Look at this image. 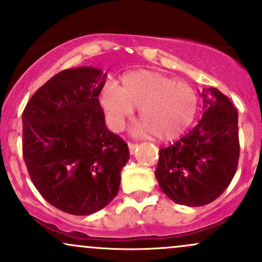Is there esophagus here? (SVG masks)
I'll list each match as a JSON object with an SVG mask.
<instances>
[{"mask_svg":"<svg viewBox=\"0 0 262 262\" xmlns=\"http://www.w3.org/2000/svg\"><path fill=\"white\" fill-rule=\"evenodd\" d=\"M137 146H138V144H135V143H128L129 152H130V154H134V151H135V149H137Z\"/></svg>","mask_w":262,"mask_h":262,"instance_id":"obj_1","label":"esophagus"}]
</instances>
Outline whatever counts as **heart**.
<instances>
[{
	"mask_svg": "<svg viewBox=\"0 0 262 262\" xmlns=\"http://www.w3.org/2000/svg\"><path fill=\"white\" fill-rule=\"evenodd\" d=\"M101 104L108 123L116 130L123 127L134 108H139L140 123L134 127V135H154L165 141L179 138L192 124L198 110V96L187 83L140 70L125 75L122 86L107 83Z\"/></svg>",
	"mask_w": 262,
	"mask_h": 262,
	"instance_id": "b5f03b06",
	"label": "heart"
}]
</instances>
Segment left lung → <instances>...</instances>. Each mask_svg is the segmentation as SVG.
I'll list each match as a JSON object with an SVG mask.
<instances>
[{
    "mask_svg": "<svg viewBox=\"0 0 262 262\" xmlns=\"http://www.w3.org/2000/svg\"><path fill=\"white\" fill-rule=\"evenodd\" d=\"M200 95L202 118L185 137L159 151L155 171L161 191L188 207L206 206L223 193L235 175L240 151L236 108L214 87Z\"/></svg>",
    "mask_w": 262,
    "mask_h": 262,
    "instance_id": "1",
    "label": "left lung"
}]
</instances>
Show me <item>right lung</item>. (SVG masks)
<instances>
[{"label":"right lung","instance_id":"1","mask_svg":"<svg viewBox=\"0 0 262 262\" xmlns=\"http://www.w3.org/2000/svg\"><path fill=\"white\" fill-rule=\"evenodd\" d=\"M107 74L92 66L56 74L25 108L23 158L45 201L74 215L98 212L117 196L129 160L111 133L98 96Z\"/></svg>","mask_w":262,"mask_h":262}]
</instances>
